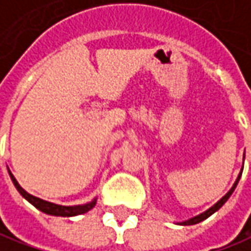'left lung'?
Returning <instances> with one entry per match:
<instances>
[{"label": "left lung", "mask_w": 251, "mask_h": 251, "mask_svg": "<svg viewBox=\"0 0 251 251\" xmlns=\"http://www.w3.org/2000/svg\"><path fill=\"white\" fill-rule=\"evenodd\" d=\"M242 171H243V170H242ZM240 176H242V173L239 174V177H237V180H236V182H234V185H233V187H232V190L229 191V192H227V194L225 195V197H224V198H222V200H221V201L216 202V203L213 205L212 208H209V209H208L206 212L201 213V215H198V216H195V218H192V219H190V221H187V222H182V224H181V225H195V224H200V222H202L203 219H206V218H209V216H211L212 213L216 212V211H218V209H219V208H221V206L224 205L225 202H226V201H227V200H229V197L232 195V192H233L234 188H236V185H237V182H239V180H240Z\"/></svg>", "instance_id": "left-lung-1"}]
</instances>
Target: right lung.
Returning a JSON list of instances; mask_svg holds the SVG:
<instances>
[{
	"label": "right lung",
	"mask_w": 251,
	"mask_h": 251,
	"mask_svg": "<svg viewBox=\"0 0 251 251\" xmlns=\"http://www.w3.org/2000/svg\"><path fill=\"white\" fill-rule=\"evenodd\" d=\"M9 176H11V180L14 182L15 188L19 191V194H21L25 200H27V201L30 202L33 206H36L39 211L48 213V215H54V216H75V215H81V213L88 212L91 208H94V205H95V202H97V200H94V201H91L90 203L77 205V206H61V205H56V203L43 201V200H40V198H36V197L27 194L26 191L24 190V188L18 184V181L15 180V177H14L11 173H9Z\"/></svg>",
	"instance_id": "right-lung-1"
}]
</instances>
